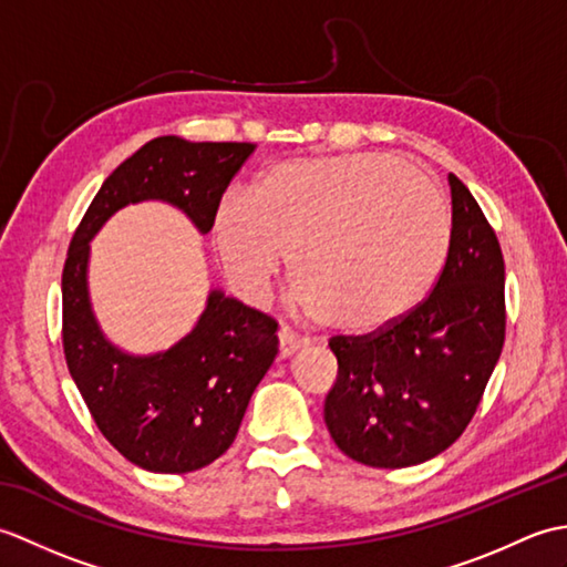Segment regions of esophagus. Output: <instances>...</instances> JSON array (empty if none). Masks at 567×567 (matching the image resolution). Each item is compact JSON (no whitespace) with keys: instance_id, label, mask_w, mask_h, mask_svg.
Here are the masks:
<instances>
[{"instance_id":"34e87169","label":"esophagus","mask_w":567,"mask_h":567,"mask_svg":"<svg viewBox=\"0 0 567 567\" xmlns=\"http://www.w3.org/2000/svg\"><path fill=\"white\" fill-rule=\"evenodd\" d=\"M277 341H280V358H290L299 348H305L309 341L302 339V336H297L295 331H290L287 327H282L277 331Z\"/></svg>"}]
</instances>
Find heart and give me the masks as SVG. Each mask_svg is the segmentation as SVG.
<instances>
[{
    "mask_svg": "<svg viewBox=\"0 0 567 567\" xmlns=\"http://www.w3.org/2000/svg\"><path fill=\"white\" fill-rule=\"evenodd\" d=\"M451 231L443 189L382 153L282 161L212 214L216 256L246 302L268 299L290 250L297 302L346 331H375L416 307Z\"/></svg>",
    "mask_w": 567,
    "mask_h": 567,
    "instance_id": "1",
    "label": "heart"
}]
</instances>
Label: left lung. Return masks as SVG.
<instances>
[{
	"label": "left lung",
	"mask_w": 567,
	"mask_h": 567,
	"mask_svg": "<svg viewBox=\"0 0 567 567\" xmlns=\"http://www.w3.org/2000/svg\"><path fill=\"white\" fill-rule=\"evenodd\" d=\"M453 231L431 295L368 336H333L339 378L323 421L370 467L431 461L477 412L504 346V258L470 189L449 175Z\"/></svg>",
	"instance_id": "1"
}]
</instances>
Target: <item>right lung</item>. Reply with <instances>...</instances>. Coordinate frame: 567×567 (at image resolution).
Listing matches in <instances>:
<instances>
[{"label":"right lung","mask_w":567,"mask_h":567,"mask_svg":"<svg viewBox=\"0 0 567 567\" xmlns=\"http://www.w3.org/2000/svg\"><path fill=\"white\" fill-rule=\"evenodd\" d=\"M256 143L148 141L104 179L70 240L63 268V351L94 424L126 461L179 475L234 443L250 394L277 355V321L212 290L199 321L163 353L128 355L106 339L90 305V240L126 204L158 199L212 231L216 202Z\"/></svg>","instance_id":"1"}]
</instances>
